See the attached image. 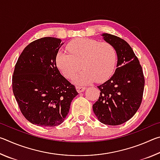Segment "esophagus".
<instances>
[{
    "mask_svg": "<svg viewBox=\"0 0 160 160\" xmlns=\"http://www.w3.org/2000/svg\"><path fill=\"white\" fill-rule=\"evenodd\" d=\"M86 88L85 87H82V86H76V90L78 92L80 93V92H82L85 90Z\"/></svg>",
    "mask_w": 160,
    "mask_h": 160,
    "instance_id": "esophagus-1",
    "label": "esophagus"
}]
</instances>
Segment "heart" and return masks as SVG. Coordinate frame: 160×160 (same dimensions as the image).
I'll return each mask as SVG.
<instances>
[{
  "label": "heart",
  "instance_id": "b5f03b06",
  "mask_svg": "<svg viewBox=\"0 0 160 160\" xmlns=\"http://www.w3.org/2000/svg\"><path fill=\"white\" fill-rule=\"evenodd\" d=\"M66 51L56 55V66L70 79L80 68L83 70L73 78L78 85H86L96 80L102 82L113 74L116 63V51L107 42L90 39H77L68 43Z\"/></svg>",
  "mask_w": 160,
  "mask_h": 160
}]
</instances>
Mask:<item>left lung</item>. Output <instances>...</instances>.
<instances>
[{"mask_svg": "<svg viewBox=\"0 0 160 160\" xmlns=\"http://www.w3.org/2000/svg\"><path fill=\"white\" fill-rule=\"evenodd\" d=\"M102 36L115 48L117 68L109 80L97 87L100 96L93 104V112L102 123L121 125L131 119L139 109L145 78L138 59L125 40L107 33Z\"/></svg>", "mask_w": 160, "mask_h": 160, "instance_id": "obj_1", "label": "left lung"}]
</instances>
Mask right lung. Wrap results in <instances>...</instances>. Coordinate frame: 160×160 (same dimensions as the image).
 <instances>
[{"mask_svg": "<svg viewBox=\"0 0 160 160\" xmlns=\"http://www.w3.org/2000/svg\"><path fill=\"white\" fill-rule=\"evenodd\" d=\"M63 44L58 38L37 39L27 46L16 63L13 94L22 113L34 125H60L78 94L56 66V55Z\"/></svg>", "mask_w": 160, "mask_h": 160, "instance_id": "right-lung-1", "label": "right lung"}]
</instances>
